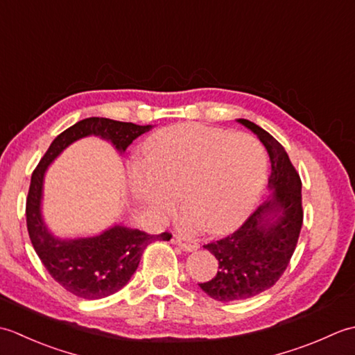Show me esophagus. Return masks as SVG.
Wrapping results in <instances>:
<instances>
[{"instance_id": "esophagus-1", "label": "esophagus", "mask_w": 355, "mask_h": 355, "mask_svg": "<svg viewBox=\"0 0 355 355\" xmlns=\"http://www.w3.org/2000/svg\"><path fill=\"white\" fill-rule=\"evenodd\" d=\"M173 243H175L184 252H193V250H198V248H200V244L197 243V241L192 239V238L183 236V235H178V236L173 238Z\"/></svg>"}]
</instances>
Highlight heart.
Here are the masks:
<instances>
[{
    "label": "heart",
    "mask_w": 355,
    "mask_h": 355,
    "mask_svg": "<svg viewBox=\"0 0 355 355\" xmlns=\"http://www.w3.org/2000/svg\"><path fill=\"white\" fill-rule=\"evenodd\" d=\"M146 153L148 164L132 168L135 193L162 216L183 192L187 206L178 221L186 230L230 229L250 210L266 178V153L247 132L183 123L154 135Z\"/></svg>",
    "instance_id": "heart-1"
}]
</instances>
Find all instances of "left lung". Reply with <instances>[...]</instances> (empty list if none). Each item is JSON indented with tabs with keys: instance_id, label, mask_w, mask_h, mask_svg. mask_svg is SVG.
Instances as JSON below:
<instances>
[{
	"instance_id": "1",
	"label": "left lung",
	"mask_w": 355,
	"mask_h": 355,
	"mask_svg": "<svg viewBox=\"0 0 355 355\" xmlns=\"http://www.w3.org/2000/svg\"><path fill=\"white\" fill-rule=\"evenodd\" d=\"M252 130L267 148L271 162L268 187L273 198L263 201L239 227L205 248L218 259L215 277L200 288L220 302L243 300L271 288L288 267L302 229V182L288 154L273 135L250 120Z\"/></svg>"
}]
</instances>
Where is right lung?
I'll list each match as a JSON object with an SVG mask.
<instances>
[{
	"instance_id": "obj_1",
	"label": "right lung",
	"mask_w": 355,
	"mask_h": 355,
	"mask_svg": "<svg viewBox=\"0 0 355 355\" xmlns=\"http://www.w3.org/2000/svg\"><path fill=\"white\" fill-rule=\"evenodd\" d=\"M150 128V125L140 126L105 117L84 119L51 141L32 173L26 202L30 241L50 276L74 296L94 300L111 296L123 288L137 270L145 248L154 241H169L172 235L168 232L162 235H148L145 232L116 225L94 238L70 241L55 238L41 218L45 169L70 143L87 135H101L119 150H125L132 140Z\"/></svg>"
}]
</instances>
